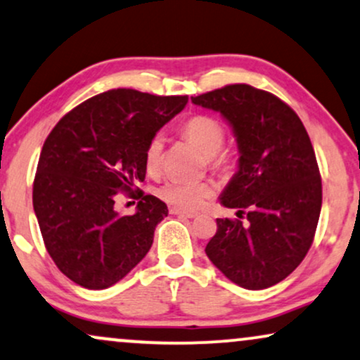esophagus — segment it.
Segmentation results:
<instances>
[{
	"instance_id": "1",
	"label": "esophagus",
	"mask_w": 360,
	"mask_h": 360,
	"mask_svg": "<svg viewBox=\"0 0 360 360\" xmlns=\"http://www.w3.org/2000/svg\"><path fill=\"white\" fill-rule=\"evenodd\" d=\"M170 214L172 215H179V217H185V219H195V217L198 215L197 212L181 210V208H176V207H170Z\"/></svg>"
}]
</instances>
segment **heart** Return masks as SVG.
Returning a JSON list of instances; mask_svg holds the SVG:
<instances>
[{
  "mask_svg": "<svg viewBox=\"0 0 360 360\" xmlns=\"http://www.w3.org/2000/svg\"><path fill=\"white\" fill-rule=\"evenodd\" d=\"M181 133L207 155V162L217 170H227L232 165L230 153L221 150L227 133L217 118L208 115H195L181 125ZM163 146H165V139L162 133H155L146 143L145 165L148 172L153 173L158 170L163 157ZM157 193L162 200L173 207L181 210H197L215 193V185L208 180H167L160 185Z\"/></svg>",
  "mask_w": 360,
  "mask_h": 360,
  "instance_id": "1",
  "label": "heart"
}]
</instances>
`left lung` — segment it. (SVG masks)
Returning <instances> with one entry per match:
<instances>
[{
  "instance_id": "8db88e82",
  "label": "left lung",
  "mask_w": 360,
  "mask_h": 360,
  "mask_svg": "<svg viewBox=\"0 0 360 360\" xmlns=\"http://www.w3.org/2000/svg\"><path fill=\"white\" fill-rule=\"evenodd\" d=\"M192 101L232 127L240 157L220 203L247 215L245 225L217 219L205 254L237 285L272 287L307 255L321 215L322 180L307 130L281 98L245 83Z\"/></svg>"
}]
</instances>
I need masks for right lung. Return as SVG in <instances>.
Segmentation results:
<instances>
[{
    "label": "right lung",
    "mask_w": 360,
    "mask_h": 360,
    "mask_svg": "<svg viewBox=\"0 0 360 360\" xmlns=\"http://www.w3.org/2000/svg\"><path fill=\"white\" fill-rule=\"evenodd\" d=\"M187 101L108 90L66 113L44 140L33 208L48 254L70 281L106 288L148 254L168 208L135 184L145 180L146 143ZM120 193L141 200L133 216L114 210Z\"/></svg>",
    "instance_id": "1"
}]
</instances>
